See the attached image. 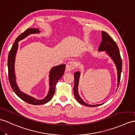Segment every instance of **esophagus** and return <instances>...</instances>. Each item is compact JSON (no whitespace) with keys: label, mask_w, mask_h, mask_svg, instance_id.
Masks as SVG:
<instances>
[{"label":"esophagus","mask_w":135,"mask_h":135,"mask_svg":"<svg viewBox=\"0 0 135 135\" xmlns=\"http://www.w3.org/2000/svg\"><path fill=\"white\" fill-rule=\"evenodd\" d=\"M75 68V65L73 61H70L67 63L66 65V70L67 71H71L74 69Z\"/></svg>","instance_id":"34e87169"}]
</instances>
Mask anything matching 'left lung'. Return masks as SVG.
I'll list each match as a JSON object with an SVG mask.
<instances>
[{
	"label": "left lung",
	"mask_w": 135,
	"mask_h": 135,
	"mask_svg": "<svg viewBox=\"0 0 135 135\" xmlns=\"http://www.w3.org/2000/svg\"><path fill=\"white\" fill-rule=\"evenodd\" d=\"M102 39L100 45V46L98 49V50L99 51H105L107 54L109 55L112 60L114 62L115 65L116 66L117 70V87H119V85L120 81L121 78V73L122 70V60L120 56L119 49L118 48L116 43L115 42L113 39L111 38L110 36L105 31H102ZM74 95L75 98H76L77 101L79 103H80L84 105L87 107H97L99 106L100 105L103 104H97V105H88L85 102H84L83 99L80 97V95L78 92V86L79 83V78L80 76V73L79 71H76L74 74Z\"/></svg>",
	"instance_id": "8db88e82"
}]
</instances>
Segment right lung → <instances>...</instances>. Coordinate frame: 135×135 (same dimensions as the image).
<instances>
[{
	"label": "right lung",
	"instance_id": "1",
	"mask_svg": "<svg viewBox=\"0 0 135 135\" xmlns=\"http://www.w3.org/2000/svg\"><path fill=\"white\" fill-rule=\"evenodd\" d=\"M40 32L38 28H27L26 30L22 33L20 35H19L15 39V41L13 44L9 52L8 57V80L9 84L11 86L12 89L14 91V93L17 96L21 98L22 100L26 102L28 104L32 105H42L48 103L50 101L51 98L53 97V95L55 93V88L58 81L61 79L62 75L64 73L65 65H60L54 66L52 68L49 74V85H50V89L47 95L44 99L37 100L36 98L32 97L29 95L26 94L22 91L19 90L17 84L16 83V77L15 75L14 71V63L15 55L16 51L18 47V42L22 39L25 38L26 37L31 34H37Z\"/></svg>",
	"mask_w": 135,
	"mask_h": 135
}]
</instances>
